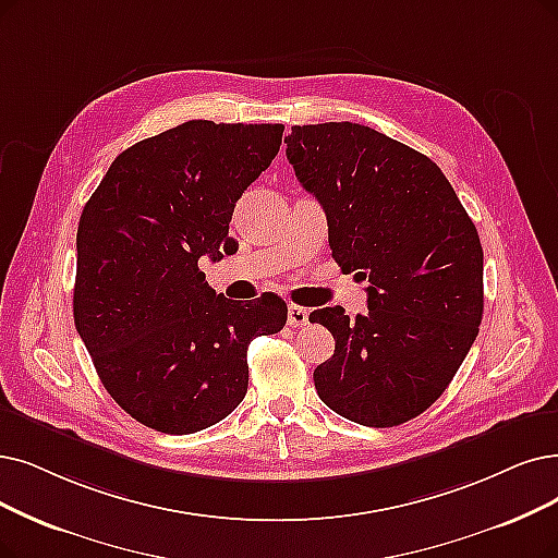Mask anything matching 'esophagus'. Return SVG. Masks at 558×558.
I'll use <instances>...</instances> for the list:
<instances>
[{
  "label": "esophagus",
  "mask_w": 558,
  "mask_h": 558,
  "mask_svg": "<svg viewBox=\"0 0 558 558\" xmlns=\"http://www.w3.org/2000/svg\"><path fill=\"white\" fill-rule=\"evenodd\" d=\"M308 323V311L298 306V304H291L288 306V325L291 327H304Z\"/></svg>",
  "instance_id": "obj_1"
}]
</instances>
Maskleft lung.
Listing matches in <instances>:
<instances>
[{
    "label": "left lung",
    "mask_w": 558,
    "mask_h": 558,
    "mask_svg": "<svg viewBox=\"0 0 558 558\" xmlns=\"http://www.w3.org/2000/svg\"><path fill=\"white\" fill-rule=\"evenodd\" d=\"M286 144L327 215L333 260L368 279V314L308 316L337 341L314 371L316 391L362 426H400L435 403L476 341L478 231L430 158L368 125H293Z\"/></svg>",
    "instance_id": "left-lung-1"
}]
</instances>
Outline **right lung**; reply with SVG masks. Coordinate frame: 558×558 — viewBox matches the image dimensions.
I'll use <instances>...</instances> for the list:
<instances>
[{"label":"right lung","mask_w":558,"mask_h":558,"mask_svg":"<svg viewBox=\"0 0 558 558\" xmlns=\"http://www.w3.org/2000/svg\"><path fill=\"white\" fill-rule=\"evenodd\" d=\"M281 135V123H181L123 150L82 210L75 327L109 396L153 430L229 416L247 393L250 343L286 325L275 293L233 302L198 270L221 258L238 198Z\"/></svg>","instance_id":"add662e5"}]
</instances>
